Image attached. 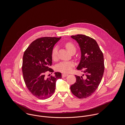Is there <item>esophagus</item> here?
<instances>
[{"instance_id": "esophagus-1", "label": "esophagus", "mask_w": 125, "mask_h": 125, "mask_svg": "<svg viewBox=\"0 0 125 125\" xmlns=\"http://www.w3.org/2000/svg\"><path fill=\"white\" fill-rule=\"evenodd\" d=\"M68 74H66V73H62V77H66L67 76H68Z\"/></svg>"}]
</instances>
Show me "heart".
Masks as SVG:
<instances>
[{"label": "heart", "instance_id": "obj_1", "mask_svg": "<svg viewBox=\"0 0 125 125\" xmlns=\"http://www.w3.org/2000/svg\"><path fill=\"white\" fill-rule=\"evenodd\" d=\"M65 46L68 51L72 53L73 52H75L76 48L75 45L71 42H68L66 43L65 45ZM57 51L58 48L57 46H55L52 51V59L54 60H56L57 58ZM74 63L73 62H62L58 64L56 66V70L58 71L63 73H67L71 71L72 68L74 66Z\"/></svg>", "mask_w": 125, "mask_h": 125}]
</instances>
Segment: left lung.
Here are the masks:
<instances>
[{"mask_svg": "<svg viewBox=\"0 0 125 125\" xmlns=\"http://www.w3.org/2000/svg\"><path fill=\"white\" fill-rule=\"evenodd\" d=\"M78 43L81 56L77 67L85 75L84 77L75 75L76 82L70 87L72 93L79 99L91 96L98 88L104 70V55L97 42L84 35L72 36Z\"/></svg>", "mask_w": 125, "mask_h": 125, "instance_id": "obj_1", "label": "left lung"}]
</instances>
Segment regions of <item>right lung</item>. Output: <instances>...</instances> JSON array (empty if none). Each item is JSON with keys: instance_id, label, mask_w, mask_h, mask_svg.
<instances>
[{"instance_id": "add662e5", "label": "right lung", "mask_w": 125, "mask_h": 125, "mask_svg": "<svg viewBox=\"0 0 125 125\" xmlns=\"http://www.w3.org/2000/svg\"><path fill=\"white\" fill-rule=\"evenodd\" d=\"M61 37H43L33 41L24 52L22 71L27 89L37 98L45 100L51 97L55 91L56 82L62 78L60 72L47 78V72L53 73L52 53L54 45Z\"/></svg>"}]
</instances>
